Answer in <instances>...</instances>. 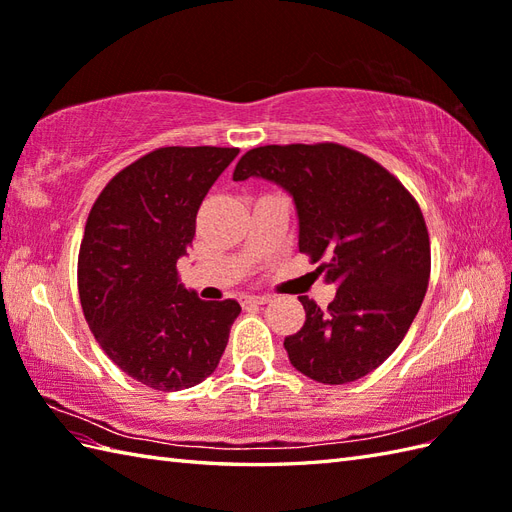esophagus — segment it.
I'll return each mask as SVG.
<instances>
[{
    "instance_id": "1",
    "label": "esophagus",
    "mask_w": 512,
    "mask_h": 512,
    "mask_svg": "<svg viewBox=\"0 0 512 512\" xmlns=\"http://www.w3.org/2000/svg\"><path fill=\"white\" fill-rule=\"evenodd\" d=\"M242 305L248 307V305H266L270 301V296H242Z\"/></svg>"
}]
</instances>
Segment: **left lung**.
<instances>
[{"label": "left lung", "instance_id": "8db88e82", "mask_svg": "<svg viewBox=\"0 0 512 512\" xmlns=\"http://www.w3.org/2000/svg\"><path fill=\"white\" fill-rule=\"evenodd\" d=\"M248 176L290 192L299 251L338 288L327 310L301 296L305 325L283 340L292 366L331 386L375 371L408 334L430 281L419 202L384 165L334 141L248 150L233 181Z\"/></svg>", "mask_w": 512, "mask_h": 512}]
</instances>
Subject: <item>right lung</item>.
Masks as SVG:
<instances>
[{
    "instance_id": "1",
    "label": "right lung",
    "mask_w": 512,
    "mask_h": 512,
    "mask_svg": "<svg viewBox=\"0 0 512 512\" xmlns=\"http://www.w3.org/2000/svg\"><path fill=\"white\" fill-rule=\"evenodd\" d=\"M237 148L165 146L117 172L95 198L78 255V292L102 351L137 382L174 392L209 377L242 307L178 283L196 213Z\"/></svg>"
}]
</instances>
